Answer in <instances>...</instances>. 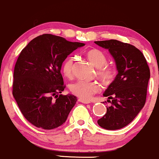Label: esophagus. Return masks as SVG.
Returning a JSON list of instances; mask_svg holds the SVG:
<instances>
[{
    "instance_id": "esophagus-1",
    "label": "esophagus",
    "mask_w": 159,
    "mask_h": 159,
    "mask_svg": "<svg viewBox=\"0 0 159 159\" xmlns=\"http://www.w3.org/2000/svg\"><path fill=\"white\" fill-rule=\"evenodd\" d=\"M78 101H79L80 102L83 103H90V101H89V100H84V99L79 98V99H78Z\"/></svg>"
}]
</instances>
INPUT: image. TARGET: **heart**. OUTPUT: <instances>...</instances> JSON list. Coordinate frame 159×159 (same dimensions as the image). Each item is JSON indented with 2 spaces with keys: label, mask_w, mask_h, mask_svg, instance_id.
<instances>
[{
  "label": "heart",
  "mask_w": 159,
  "mask_h": 159,
  "mask_svg": "<svg viewBox=\"0 0 159 159\" xmlns=\"http://www.w3.org/2000/svg\"><path fill=\"white\" fill-rule=\"evenodd\" d=\"M86 56L92 64L98 69V75L105 83H110L115 78L116 69L113 65H105L107 63L106 55L100 49H92L86 52ZM74 59L72 56L65 58L62 64V72L67 77H70L74 70ZM70 90L73 94L80 98L90 99L94 94L101 91V86L98 83L89 82L84 80H79L70 85Z\"/></svg>",
  "instance_id": "heart-1"
}]
</instances>
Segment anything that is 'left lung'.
Listing matches in <instances>:
<instances>
[{
  "instance_id": "8db88e82",
  "label": "left lung",
  "mask_w": 159,
  "mask_h": 159,
  "mask_svg": "<svg viewBox=\"0 0 159 159\" xmlns=\"http://www.w3.org/2000/svg\"><path fill=\"white\" fill-rule=\"evenodd\" d=\"M94 43L108 49L118 70L103 93L111 106L107 107V113L98 120V124L107 130L120 129L132 122L145 104L149 67L143 54L134 46L116 40Z\"/></svg>"
}]
</instances>
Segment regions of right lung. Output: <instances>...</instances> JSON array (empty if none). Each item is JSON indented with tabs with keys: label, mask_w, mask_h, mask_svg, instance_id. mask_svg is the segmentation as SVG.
I'll list each match as a JSON object with an SVG mask.
<instances>
[{
	"label": "right lung",
	"mask_w": 159,
	"mask_h": 159,
	"mask_svg": "<svg viewBox=\"0 0 159 159\" xmlns=\"http://www.w3.org/2000/svg\"><path fill=\"white\" fill-rule=\"evenodd\" d=\"M83 46L45 34L21 52L14 68L12 95L33 125L51 130L65 122L77 99L73 94H61L65 88L61 68L67 56Z\"/></svg>",
	"instance_id": "1"
}]
</instances>
